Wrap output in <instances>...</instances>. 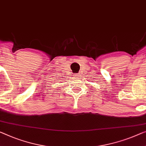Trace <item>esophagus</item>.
<instances>
[{"label": "esophagus", "mask_w": 146, "mask_h": 146, "mask_svg": "<svg viewBox=\"0 0 146 146\" xmlns=\"http://www.w3.org/2000/svg\"><path fill=\"white\" fill-rule=\"evenodd\" d=\"M79 76H80V75H79V74H77V75H75V77H79Z\"/></svg>", "instance_id": "1"}]
</instances>
